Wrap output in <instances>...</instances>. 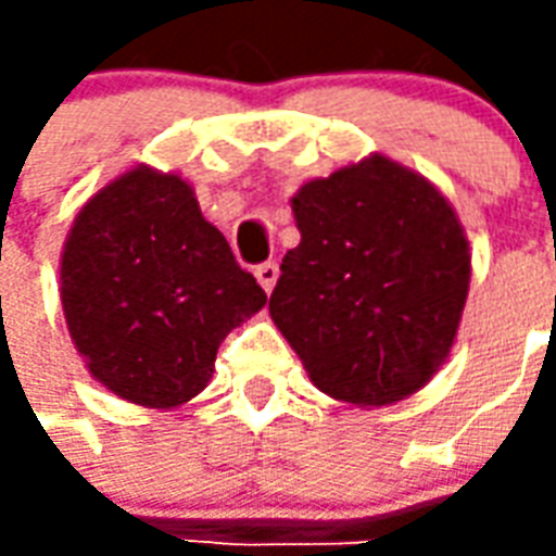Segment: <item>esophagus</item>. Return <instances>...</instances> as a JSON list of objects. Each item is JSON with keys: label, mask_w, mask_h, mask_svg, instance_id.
<instances>
[{"label": "esophagus", "mask_w": 556, "mask_h": 556, "mask_svg": "<svg viewBox=\"0 0 556 556\" xmlns=\"http://www.w3.org/2000/svg\"><path fill=\"white\" fill-rule=\"evenodd\" d=\"M255 279H258V286L265 291H274V286H277L279 279V265L277 262H265V265H258L253 270Z\"/></svg>", "instance_id": "esophagus-1"}]
</instances>
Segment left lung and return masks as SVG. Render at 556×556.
<instances>
[{
  "label": "left lung",
  "instance_id": "1",
  "mask_svg": "<svg viewBox=\"0 0 556 556\" xmlns=\"http://www.w3.org/2000/svg\"><path fill=\"white\" fill-rule=\"evenodd\" d=\"M270 318L321 393L357 408L426 387L453 349L470 247L450 199L384 154L306 181Z\"/></svg>",
  "mask_w": 556,
  "mask_h": 556
}]
</instances>
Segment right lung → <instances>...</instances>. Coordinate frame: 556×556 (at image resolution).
I'll use <instances>...</instances> for the list:
<instances>
[{
  "label": "right lung",
  "mask_w": 556,
  "mask_h": 556,
  "mask_svg": "<svg viewBox=\"0 0 556 556\" xmlns=\"http://www.w3.org/2000/svg\"><path fill=\"white\" fill-rule=\"evenodd\" d=\"M59 294L91 378L160 410L199 396L219 342L267 303L193 187L151 166L127 169L79 207Z\"/></svg>",
  "instance_id": "add662e5"
}]
</instances>
